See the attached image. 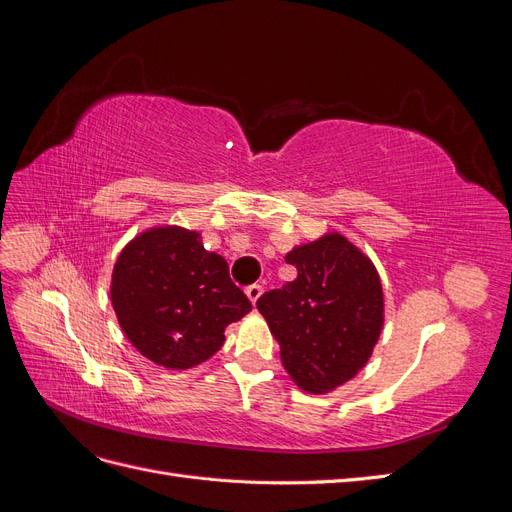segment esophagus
I'll list each match as a JSON object with an SVG mask.
<instances>
[{"label":"esophagus","instance_id":"esophagus-1","mask_svg":"<svg viewBox=\"0 0 512 512\" xmlns=\"http://www.w3.org/2000/svg\"><path fill=\"white\" fill-rule=\"evenodd\" d=\"M245 294H247V299H250V301L256 305V301L260 299V294H262V286H258V284L247 286V288H245Z\"/></svg>","mask_w":512,"mask_h":512}]
</instances>
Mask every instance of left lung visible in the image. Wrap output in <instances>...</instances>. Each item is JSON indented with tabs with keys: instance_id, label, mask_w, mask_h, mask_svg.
<instances>
[{
	"instance_id": "1",
	"label": "left lung",
	"mask_w": 512,
	"mask_h": 512,
	"mask_svg": "<svg viewBox=\"0 0 512 512\" xmlns=\"http://www.w3.org/2000/svg\"><path fill=\"white\" fill-rule=\"evenodd\" d=\"M297 280L256 301L280 344L284 369L299 389L331 393L369 361L384 324L380 275L339 232L286 254Z\"/></svg>"
}]
</instances>
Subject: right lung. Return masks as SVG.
<instances>
[{"label":"right lung","mask_w":512,"mask_h":512,"mask_svg":"<svg viewBox=\"0 0 512 512\" xmlns=\"http://www.w3.org/2000/svg\"><path fill=\"white\" fill-rule=\"evenodd\" d=\"M111 301L130 344L166 369L211 359L228 324L252 309L230 282L228 262L205 250L200 232L181 226L149 228L123 247Z\"/></svg>","instance_id":"1"}]
</instances>
